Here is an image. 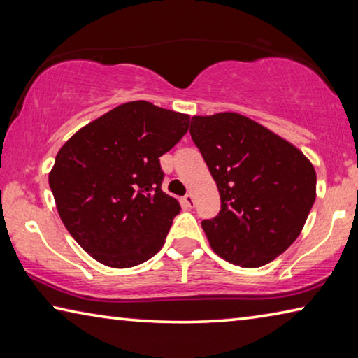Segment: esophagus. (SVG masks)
Listing matches in <instances>:
<instances>
[{"label":"esophagus","mask_w":358,"mask_h":358,"mask_svg":"<svg viewBox=\"0 0 358 358\" xmlns=\"http://www.w3.org/2000/svg\"><path fill=\"white\" fill-rule=\"evenodd\" d=\"M194 203H196V201H194V197L191 196V194H186V196L183 197V205L186 208H192Z\"/></svg>","instance_id":"1"}]
</instances>
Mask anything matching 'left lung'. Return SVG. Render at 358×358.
Here are the masks:
<instances>
[{"mask_svg": "<svg viewBox=\"0 0 358 358\" xmlns=\"http://www.w3.org/2000/svg\"><path fill=\"white\" fill-rule=\"evenodd\" d=\"M191 137L221 197L202 221L210 246L234 265L256 268L294 243L316 201V171L301 151L235 112L192 117Z\"/></svg>", "mask_w": 358, "mask_h": 358, "instance_id": "8db88e82", "label": "left lung"}]
</instances>
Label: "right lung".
<instances>
[{
	"mask_svg": "<svg viewBox=\"0 0 358 358\" xmlns=\"http://www.w3.org/2000/svg\"><path fill=\"white\" fill-rule=\"evenodd\" d=\"M187 128L189 115L132 101L83 126L59 148L48 173L58 215L98 262L129 268L164 245L181 208L161 189L159 157Z\"/></svg>",
	"mask_w": 358,
	"mask_h": 358,
	"instance_id": "obj_1",
	"label": "right lung"
}]
</instances>
